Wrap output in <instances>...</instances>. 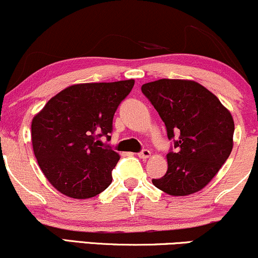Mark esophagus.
<instances>
[{"label":"esophagus","mask_w":258,"mask_h":258,"mask_svg":"<svg viewBox=\"0 0 258 258\" xmlns=\"http://www.w3.org/2000/svg\"><path fill=\"white\" fill-rule=\"evenodd\" d=\"M138 155H139V158H141V159H147L151 157V151H148V149H142L141 152H139Z\"/></svg>","instance_id":"34e87169"}]
</instances>
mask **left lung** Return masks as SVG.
I'll list each match as a JSON object with an SVG mask.
<instances>
[{
    "instance_id": "left-lung-1",
    "label": "left lung",
    "mask_w": 258,
    "mask_h": 258,
    "mask_svg": "<svg viewBox=\"0 0 258 258\" xmlns=\"http://www.w3.org/2000/svg\"><path fill=\"white\" fill-rule=\"evenodd\" d=\"M141 91L158 111L174 147L167 153L166 173L152 183L172 196L200 191L231 154L234 122L230 111L195 81L161 79L142 85Z\"/></svg>"
}]
</instances>
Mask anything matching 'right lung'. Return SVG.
<instances>
[{
  "instance_id": "add662e5",
  "label": "right lung",
  "mask_w": 258,
  "mask_h": 258,
  "mask_svg": "<svg viewBox=\"0 0 258 258\" xmlns=\"http://www.w3.org/2000/svg\"><path fill=\"white\" fill-rule=\"evenodd\" d=\"M134 80L81 84L47 101L32 120V146L51 185L73 199H90L112 182L119 155L100 138L111 139L113 114Z\"/></svg>"
}]
</instances>
